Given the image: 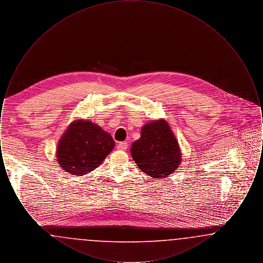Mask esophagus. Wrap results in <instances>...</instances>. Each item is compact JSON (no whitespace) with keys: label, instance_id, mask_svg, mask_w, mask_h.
Returning a JSON list of instances; mask_svg holds the SVG:
<instances>
[{"label":"esophagus","instance_id":"obj_1","mask_svg":"<svg viewBox=\"0 0 263 263\" xmlns=\"http://www.w3.org/2000/svg\"><path fill=\"white\" fill-rule=\"evenodd\" d=\"M117 149L121 151L127 150V149H128V144H127V142H120V143L117 145Z\"/></svg>","mask_w":263,"mask_h":263}]
</instances>
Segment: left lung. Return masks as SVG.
I'll return each mask as SVG.
<instances>
[{
	"label": "left lung",
	"mask_w": 263,
	"mask_h": 263,
	"mask_svg": "<svg viewBox=\"0 0 263 263\" xmlns=\"http://www.w3.org/2000/svg\"><path fill=\"white\" fill-rule=\"evenodd\" d=\"M138 167L153 178L173 175L182 162L178 141L163 118L149 121L141 129V137L131 146Z\"/></svg>",
	"instance_id": "8db88e82"
}]
</instances>
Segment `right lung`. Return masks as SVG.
Instances as JSON below:
<instances>
[{"label":"right lung","instance_id":"obj_1","mask_svg":"<svg viewBox=\"0 0 263 263\" xmlns=\"http://www.w3.org/2000/svg\"><path fill=\"white\" fill-rule=\"evenodd\" d=\"M114 146L111 135L100 125L78 118L68 125L59 139L56 158L66 173L83 176L99 167Z\"/></svg>","mask_w":263,"mask_h":263}]
</instances>
